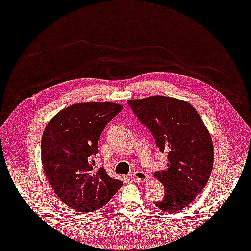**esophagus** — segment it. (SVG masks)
Returning <instances> with one entry per match:
<instances>
[{
  "instance_id": "esophagus-1",
  "label": "esophagus",
  "mask_w": 251,
  "mask_h": 251,
  "mask_svg": "<svg viewBox=\"0 0 251 251\" xmlns=\"http://www.w3.org/2000/svg\"><path fill=\"white\" fill-rule=\"evenodd\" d=\"M134 180L138 181L139 183H146L149 180V176L147 174H145L144 172H141V171H136L132 174Z\"/></svg>"
}]
</instances>
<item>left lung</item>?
Returning a JSON list of instances; mask_svg holds the SVG:
<instances>
[{"mask_svg": "<svg viewBox=\"0 0 251 251\" xmlns=\"http://www.w3.org/2000/svg\"><path fill=\"white\" fill-rule=\"evenodd\" d=\"M152 133L166 169L154 176L164 186V199L156 206L176 212L188 206L207 184L213 166V145L203 121L190 103L166 96L127 101Z\"/></svg>", "mask_w": 251, "mask_h": 251, "instance_id": "obj_1", "label": "left lung"}]
</instances>
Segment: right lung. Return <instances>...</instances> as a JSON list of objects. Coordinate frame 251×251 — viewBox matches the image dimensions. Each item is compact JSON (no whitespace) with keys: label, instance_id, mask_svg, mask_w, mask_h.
Listing matches in <instances>:
<instances>
[{"label":"right lung","instance_id":"obj_1","mask_svg":"<svg viewBox=\"0 0 251 251\" xmlns=\"http://www.w3.org/2000/svg\"><path fill=\"white\" fill-rule=\"evenodd\" d=\"M112 102L75 103L59 111L45 127L42 163L54 192L69 207L91 212L105 206L123 182L94 169V155L105 126L122 111Z\"/></svg>","mask_w":251,"mask_h":251}]
</instances>
